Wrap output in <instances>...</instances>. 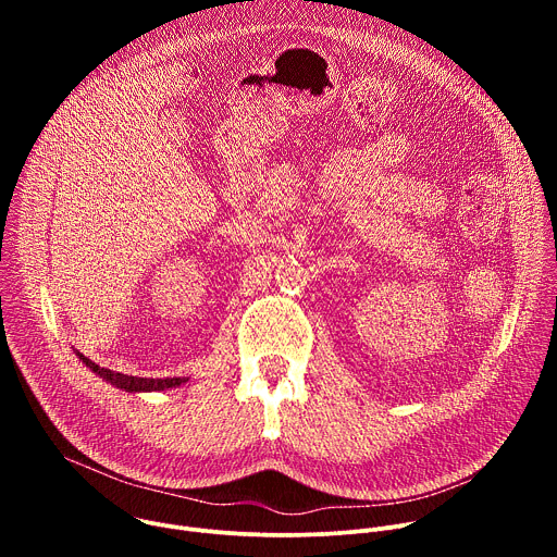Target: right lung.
Masks as SVG:
<instances>
[{"label": "right lung", "instance_id": "obj_1", "mask_svg": "<svg viewBox=\"0 0 557 557\" xmlns=\"http://www.w3.org/2000/svg\"><path fill=\"white\" fill-rule=\"evenodd\" d=\"M76 357L82 359L92 372H97L99 376H103L108 383H112L114 387H121L125 392H158V389H168V387H176L181 383H185L187 379L174 376V379H143V376H132V374H123V372H114L108 368L97 366L95 361H90L88 357H84L82 352H76Z\"/></svg>", "mask_w": 557, "mask_h": 557}]
</instances>
